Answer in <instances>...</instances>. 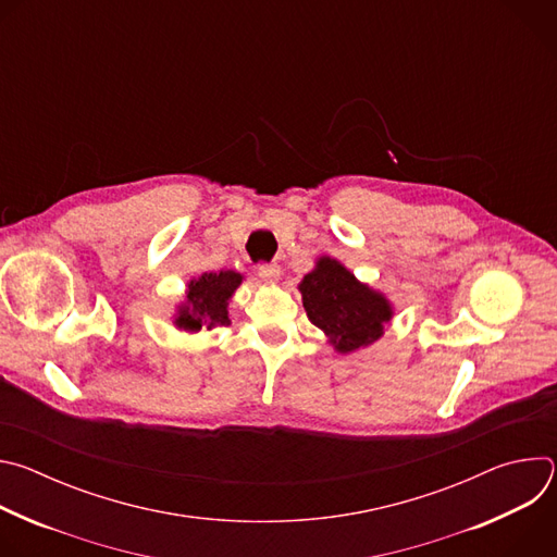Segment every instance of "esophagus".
<instances>
[{
  "label": "esophagus",
  "instance_id": "34e87169",
  "mask_svg": "<svg viewBox=\"0 0 557 557\" xmlns=\"http://www.w3.org/2000/svg\"><path fill=\"white\" fill-rule=\"evenodd\" d=\"M258 275L264 280V282H277L280 280V267L275 262H264L258 267Z\"/></svg>",
  "mask_w": 557,
  "mask_h": 557
}]
</instances>
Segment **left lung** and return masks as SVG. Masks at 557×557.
I'll return each mask as SVG.
<instances>
[{"label": "left lung", "mask_w": 557, "mask_h": 557, "mask_svg": "<svg viewBox=\"0 0 557 557\" xmlns=\"http://www.w3.org/2000/svg\"><path fill=\"white\" fill-rule=\"evenodd\" d=\"M301 299L308 320L322 329L339 352H352L383 335L392 308L383 295L359 284L350 271L331 258L304 275Z\"/></svg>", "instance_id": "obj_1"}]
</instances>
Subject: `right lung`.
<instances>
[{"mask_svg": "<svg viewBox=\"0 0 557 557\" xmlns=\"http://www.w3.org/2000/svg\"><path fill=\"white\" fill-rule=\"evenodd\" d=\"M243 275L235 271H220V273H205L202 277L194 280L187 290V304L181 308L176 324L185 331H200L202 326H226V301L231 299L233 290L240 286Z\"/></svg>", "mask_w": 557, "mask_h": 557, "instance_id": "obj_1", "label": "right lung"}]
</instances>
